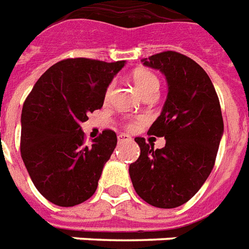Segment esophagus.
Masks as SVG:
<instances>
[{"mask_svg": "<svg viewBox=\"0 0 249 249\" xmlns=\"http://www.w3.org/2000/svg\"><path fill=\"white\" fill-rule=\"evenodd\" d=\"M131 137L130 135H127V134H119L118 135V142H124V141H130Z\"/></svg>", "mask_w": 249, "mask_h": 249, "instance_id": "34e87169", "label": "esophagus"}]
</instances>
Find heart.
<instances>
[{"instance_id": "heart-1", "label": "heart", "mask_w": 249, "mask_h": 249, "mask_svg": "<svg viewBox=\"0 0 249 249\" xmlns=\"http://www.w3.org/2000/svg\"><path fill=\"white\" fill-rule=\"evenodd\" d=\"M132 79H134V85L137 87V90L142 95H144L146 92L151 91V90H155V89H159V81L158 78L152 74L151 71H147V70H138L137 72H134L132 75ZM112 83H110L106 89V92H105V97L106 99L110 98L112 91Z\"/></svg>"}]
</instances>
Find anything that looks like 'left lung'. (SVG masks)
<instances>
[{
	"label": "left lung",
	"instance_id": "obj_1",
	"mask_svg": "<svg viewBox=\"0 0 249 249\" xmlns=\"http://www.w3.org/2000/svg\"><path fill=\"white\" fill-rule=\"evenodd\" d=\"M166 77L168 92L148 134L166 146L135 138L141 155L130 164L132 186L158 208H175L191 199L210 177L224 132L220 103L211 79L191 58L164 52L142 59Z\"/></svg>",
	"mask_w": 249,
	"mask_h": 249
}]
</instances>
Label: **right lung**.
Masks as SVG:
<instances>
[{
	"label": "right lung",
	"instance_id": "add662e5",
	"mask_svg": "<svg viewBox=\"0 0 249 249\" xmlns=\"http://www.w3.org/2000/svg\"><path fill=\"white\" fill-rule=\"evenodd\" d=\"M124 63L61 61L38 79L23 103L21 157L36 188L57 206L81 204L97 190L117 134L105 130L85 146L81 123L103 106L107 86Z\"/></svg>",
	"mask_w": 249,
	"mask_h": 249
}]
</instances>
